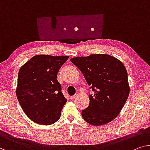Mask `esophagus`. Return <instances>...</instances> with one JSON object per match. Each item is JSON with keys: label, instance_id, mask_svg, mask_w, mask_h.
Masks as SVG:
<instances>
[{"label": "esophagus", "instance_id": "obj_1", "mask_svg": "<svg viewBox=\"0 0 150 150\" xmlns=\"http://www.w3.org/2000/svg\"><path fill=\"white\" fill-rule=\"evenodd\" d=\"M77 96H78V95H77V93H76V94H75V95L72 96H71V98H71V100H73V99H75V98H77Z\"/></svg>", "mask_w": 150, "mask_h": 150}]
</instances>
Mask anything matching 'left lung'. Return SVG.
<instances>
[{"label": "left lung", "mask_w": 150, "mask_h": 150, "mask_svg": "<svg viewBox=\"0 0 150 150\" xmlns=\"http://www.w3.org/2000/svg\"><path fill=\"white\" fill-rule=\"evenodd\" d=\"M71 61L83 73L94 91L88 107L81 111L87 122L94 126L108 123L117 117L129 97L128 75L122 62L105 54L74 57Z\"/></svg>", "instance_id": "1"}]
</instances>
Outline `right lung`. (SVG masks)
Segmentation results:
<instances>
[{
  "label": "right lung",
  "mask_w": 150,
  "mask_h": 150,
  "mask_svg": "<svg viewBox=\"0 0 150 150\" xmlns=\"http://www.w3.org/2000/svg\"><path fill=\"white\" fill-rule=\"evenodd\" d=\"M68 56L38 54L19 69L16 94L25 115L35 123L49 125L61 117L67 102L57 73Z\"/></svg>",
  "instance_id": "1"
}]
</instances>
